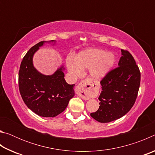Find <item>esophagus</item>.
Instances as JSON below:
<instances>
[{"label":"esophagus","mask_w":155,"mask_h":155,"mask_svg":"<svg viewBox=\"0 0 155 155\" xmlns=\"http://www.w3.org/2000/svg\"><path fill=\"white\" fill-rule=\"evenodd\" d=\"M91 87H92V83L90 81H83L76 88V93L83 99L89 100V98H90L89 91L91 90Z\"/></svg>","instance_id":"1"}]
</instances>
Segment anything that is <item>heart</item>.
Returning <instances> with one entry per match:
<instances>
[{
	"instance_id": "heart-1",
	"label": "heart",
	"mask_w": 155,
	"mask_h": 155,
	"mask_svg": "<svg viewBox=\"0 0 155 155\" xmlns=\"http://www.w3.org/2000/svg\"><path fill=\"white\" fill-rule=\"evenodd\" d=\"M115 62V57L111 52L99 48H88L78 52L74 59L68 57L65 64L72 78L78 77L83 69L89 68L90 77L101 80L108 74Z\"/></svg>"
}]
</instances>
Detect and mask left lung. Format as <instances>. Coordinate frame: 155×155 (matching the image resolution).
Wrapping results in <instances>:
<instances>
[{"mask_svg": "<svg viewBox=\"0 0 155 155\" xmlns=\"http://www.w3.org/2000/svg\"><path fill=\"white\" fill-rule=\"evenodd\" d=\"M121 52L118 67L109 72L101 81L99 109L90 114L99 122H110L124 116L137 98L140 85V70L129 52L124 50Z\"/></svg>", "mask_w": 155, "mask_h": 155, "instance_id": "left-lung-1", "label": "left lung"}]
</instances>
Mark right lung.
<instances>
[{
    "label": "right lung",
    "mask_w": 155,
    "mask_h": 155,
    "mask_svg": "<svg viewBox=\"0 0 155 155\" xmlns=\"http://www.w3.org/2000/svg\"><path fill=\"white\" fill-rule=\"evenodd\" d=\"M46 43L54 46L56 41H40L27 52L21 62L18 83L21 96L28 109L41 117H54L64 111L74 96L75 85L66 83L63 65L51 75L41 74L34 67V54Z\"/></svg>",
    "instance_id": "right-lung-1"
}]
</instances>
